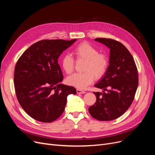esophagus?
<instances>
[{
    "label": "esophagus",
    "mask_w": 155,
    "mask_h": 155,
    "mask_svg": "<svg viewBox=\"0 0 155 155\" xmlns=\"http://www.w3.org/2000/svg\"><path fill=\"white\" fill-rule=\"evenodd\" d=\"M76 92L78 94H84L85 93V91H84L83 90H81V89H77L76 90Z\"/></svg>",
    "instance_id": "1"
}]
</instances>
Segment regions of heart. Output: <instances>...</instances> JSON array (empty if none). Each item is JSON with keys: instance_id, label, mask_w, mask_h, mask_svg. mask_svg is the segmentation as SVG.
<instances>
[{"instance_id": "1", "label": "heart", "mask_w": 155, "mask_h": 155, "mask_svg": "<svg viewBox=\"0 0 155 155\" xmlns=\"http://www.w3.org/2000/svg\"><path fill=\"white\" fill-rule=\"evenodd\" d=\"M73 54L78 60H85L84 72L74 74L67 78L68 85L78 89H85L96 79L101 78L106 74L109 67V58L105 53L99 50L88 42L76 45L73 49ZM60 64L65 73L70 74L74 69L75 61L71 55L66 54L62 56Z\"/></svg>"}]
</instances>
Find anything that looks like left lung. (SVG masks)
Returning <instances> with one entry per match:
<instances>
[{
  "label": "left lung",
  "instance_id": "1",
  "mask_svg": "<svg viewBox=\"0 0 155 155\" xmlns=\"http://www.w3.org/2000/svg\"><path fill=\"white\" fill-rule=\"evenodd\" d=\"M94 40L109 48V67L95 85L104 91L94 92L96 102L88 111L97 120L110 121L124 114L132 104L138 85V70L132 55L123 44L112 39Z\"/></svg>",
  "mask_w": 155,
  "mask_h": 155
}]
</instances>
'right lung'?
<instances>
[{"label":"right lung","instance_id":"add662e5","mask_svg":"<svg viewBox=\"0 0 155 155\" xmlns=\"http://www.w3.org/2000/svg\"><path fill=\"white\" fill-rule=\"evenodd\" d=\"M76 39L41 40L33 44L18 59L14 87L18 103L32 118L50 123L61 116L74 87L61 83L63 75L58 64L63 51Z\"/></svg>","mask_w":155,"mask_h":155}]
</instances>
